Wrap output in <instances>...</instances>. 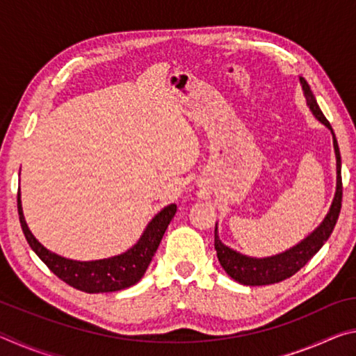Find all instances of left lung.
Returning <instances> with one entry per match:
<instances>
[{"mask_svg":"<svg viewBox=\"0 0 356 356\" xmlns=\"http://www.w3.org/2000/svg\"><path fill=\"white\" fill-rule=\"evenodd\" d=\"M300 84L303 89V95L306 99V105L309 106L311 113L314 118L327 127L331 135H333V147L336 155V191L333 202H331L328 213L325 215L321 225L312 231L308 237H305L300 243L292 248H289L282 252H278L275 256L268 257H251L242 254L236 250L229 248L220 240L218 236V222L215 225V250L216 256L221 267L225 272L231 276L234 281L240 282L243 286H268L280 282L282 280L291 278L292 275L298 272L301 267H305L316 252L322 248L325 242L330 238L331 232L336 226V221L339 218L341 202H342V177H341V154L339 146H337L334 131L331 129L327 118L323 116L321 108H318L317 100L312 94L309 84L306 83L303 76H300Z\"/></svg>","mask_w":356,"mask_h":356,"instance_id":"1","label":"left lung"}]
</instances>
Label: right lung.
I'll list each match as a JSON object with an SVG mask.
<instances>
[{
	"instance_id": "add662e5",
	"label": "right lung",
	"mask_w": 356,
	"mask_h": 356,
	"mask_svg": "<svg viewBox=\"0 0 356 356\" xmlns=\"http://www.w3.org/2000/svg\"><path fill=\"white\" fill-rule=\"evenodd\" d=\"M17 209H19L23 234H25L33 251L40 257V261L59 280L67 282L69 286L78 289V291L88 293L118 292L136 284L143 278L144 273H146L149 264L152 261L161 238H163L168 225H170L177 212L176 204H170V206L161 209L149 221L140 240L130 250L122 252V254L97 259V261H74V259L63 257L56 254V252L47 250L33 236V232L29 231L26 225L25 215H23L20 191L19 197H17Z\"/></svg>"
}]
</instances>
